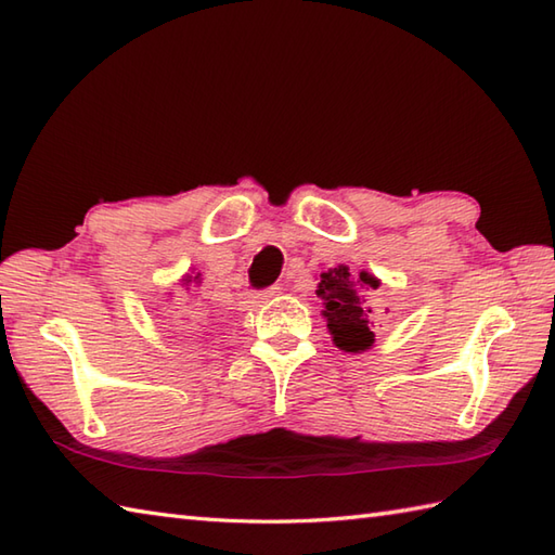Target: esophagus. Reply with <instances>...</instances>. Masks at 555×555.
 <instances>
[{
  "mask_svg": "<svg viewBox=\"0 0 555 555\" xmlns=\"http://www.w3.org/2000/svg\"><path fill=\"white\" fill-rule=\"evenodd\" d=\"M284 291L281 286H271V288H267L264 293H262V300H269V298H274V296H279V293Z\"/></svg>",
  "mask_w": 555,
  "mask_h": 555,
  "instance_id": "34e87169",
  "label": "esophagus"
}]
</instances>
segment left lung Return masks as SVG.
Segmentation results:
<instances>
[{
  "label": "left lung",
  "instance_id": "left-lung-1",
  "mask_svg": "<svg viewBox=\"0 0 555 555\" xmlns=\"http://www.w3.org/2000/svg\"><path fill=\"white\" fill-rule=\"evenodd\" d=\"M320 279L317 298L324 302L322 314L334 344L346 352L370 350L374 344L372 328L376 324V312L364 293L379 288V279L367 271H360L356 279L344 264L322 271Z\"/></svg>",
  "mask_w": 555,
  "mask_h": 555
}]
</instances>
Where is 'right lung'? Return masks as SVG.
I'll use <instances>...</instances> for the list:
<instances>
[{
	"mask_svg": "<svg viewBox=\"0 0 555 555\" xmlns=\"http://www.w3.org/2000/svg\"><path fill=\"white\" fill-rule=\"evenodd\" d=\"M197 279H199V274H197V276H185L183 281H185V284H188V281H197Z\"/></svg>",
	"mask_w": 555,
	"mask_h": 555,
	"instance_id": "right-lung-1",
	"label": "right lung"
}]
</instances>
